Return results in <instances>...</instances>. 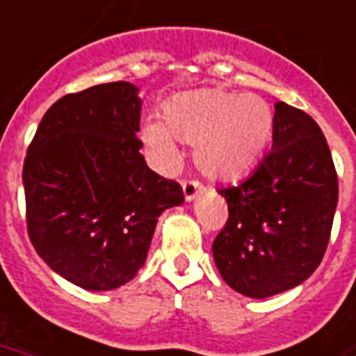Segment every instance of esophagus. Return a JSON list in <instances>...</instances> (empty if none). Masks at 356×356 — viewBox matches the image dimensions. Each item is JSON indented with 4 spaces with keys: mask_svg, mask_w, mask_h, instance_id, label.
Returning a JSON list of instances; mask_svg holds the SVG:
<instances>
[{
    "mask_svg": "<svg viewBox=\"0 0 356 356\" xmlns=\"http://www.w3.org/2000/svg\"><path fill=\"white\" fill-rule=\"evenodd\" d=\"M203 184L196 179H184L183 181V194L186 202H192L197 196V192H202Z\"/></svg>",
    "mask_w": 356,
    "mask_h": 356,
    "instance_id": "34e87169",
    "label": "esophagus"
}]
</instances>
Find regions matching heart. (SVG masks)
<instances>
[{
  "label": "heart",
  "mask_w": 356,
  "mask_h": 356,
  "mask_svg": "<svg viewBox=\"0 0 356 356\" xmlns=\"http://www.w3.org/2000/svg\"><path fill=\"white\" fill-rule=\"evenodd\" d=\"M164 124H143V142L172 166L177 160L172 136L194 143V162L205 175L222 181L243 177L265 153L275 115L267 100L205 88L173 97L162 108Z\"/></svg>",
  "instance_id": "obj_1"
}]
</instances>
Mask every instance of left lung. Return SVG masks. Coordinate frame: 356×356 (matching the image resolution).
<instances>
[{
    "label": "left lung",
    "mask_w": 356,
    "mask_h": 356,
    "mask_svg": "<svg viewBox=\"0 0 356 356\" xmlns=\"http://www.w3.org/2000/svg\"><path fill=\"white\" fill-rule=\"evenodd\" d=\"M218 192L229 216L213 256L227 286L265 298L302 284L319 267L334 220L338 175L329 143L308 113L276 102L273 151L250 177Z\"/></svg>",
    "instance_id": "1"
}]
</instances>
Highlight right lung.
<instances>
[{
  "mask_svg": "<svg viewBox=\"0 0 356 356\" xmlns=\"http://www.w3.org/2000/svg\"><path fill=\"white\" fill-rule=\"evenodd\" d=\"M140 108L129 81L65 95L27 147L22 179L31 244L83 289L132 280L162 211L184 202L181 184L149 170L140 153Z\"/></svg>",
  "mask_w": 356,
  "mask_h": 356,
  "instance_id": "add662e5",
  "label": "right lung"
}]
</instances>
